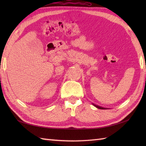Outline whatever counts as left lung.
<instances>
[{
  "instance_id": "8db88e82",
  "label": "left lung",
  "mask_w": 146,
  "mask_h": 146,
  "mask_svg": "<svg viewBox=\"0 0 146 146\" xmlns=\"http://www.w3.org/2000/svg\"><path fill=\"white\" fill-rule=\"evenodd\" d=\"M92 104L94 105L95 107H97V108H99V109H102V110H104V109H107V108H105V107H103L99 106V105H96V104H94V103H92Z\"/></svg>"
}]
</instances>
